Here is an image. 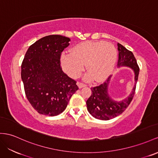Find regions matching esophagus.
Returning <instances> with one entry per match:
<instances>
[{
  "label": "esophagus",
  "mask_w": 158,
  "mask_h": 158,
  "mask_svg": "<svg viewBox=\"0 0 158 158\" xmlns=\"http://www.w3.org/2000/svg\"><path fill=\"white\" fill-rule=\"evenodd\" d=\"M77 85L78 87H79V88H82V87H84L86 86L85 84H84V83H81V82H79V81L77 83Z\"/></svg>",
  "instance_id": "1"
}]
</instances>
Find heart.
<instances>
[{
	"mask_svg": "<svg viewBox=\"0 0 158 158\" xmlns=\"http://www.w3.org/2000/svg\"><path fill=\"white\" fill-rule=\"evenodd\" d=\"M118 52L115 47L105 41H88L77 44L71 54L62 56L64 71L73 78L82 74L86 64L87 79L101 81L110 75L115 67Z\"/></svg>",
	"mask_w": 158,
	"mask_h": 158,
	"instance_id": "1",
	"label": "heart"
}]
</instances>
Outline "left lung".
Instances as JSON below:
<instances>
[{
  "label": "left lung",
  "mask_w": 158,
  "mask_h": 158,
  "mask_svg": "<svg viewBox=\"0 0 158 158\" xmlns=\"http://www.w3.org/2000/svg\"><path fill=\"white\" fill-rule=\"evenodd\" d=\"M118 65L126 66L133 69L135 73V85L131 94L127 98L117 102L112 100L107 93V87L110 83L109 77L103 83L91 87V95L87 101V107L89 114L95 118L101 120H109L115 118L126 110L135 95L136 83L138 79L139 68L133 52L127 50L122 44L118 43Z\"/></svg>",
  "instance_id": "1"
}]
</instances>
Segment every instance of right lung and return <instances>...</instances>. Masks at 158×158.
<instances>
[{"instance_id": "add662e5", "label": "right lung", "mask_w": 158, "mask_h": 158, "mask_svg": "<svg viewBox=\"0 0 158 158\" xmlns=\"http://www.w3.org/2000/svg\"><path fill=\"white\" fill-rule=\"evenodd\" d=\"M70 39L62 35L44 37L29 47L21 64V79L27 98L39 114L57 115L79 89L77 81L62 70L60 55Z\"/></svg>"}]
</instances>
